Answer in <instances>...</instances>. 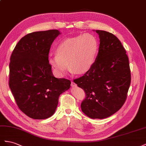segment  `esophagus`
<instances>
[{"label":"esophagus","instance_id":"34e87169","mask_svg":"<svg viewBox=\"0 0 146 146\" xmlns=\"http://www.w3.org/2000/svg\"><path fill=\"white\" fill-rule=\"evenodd\" d=\"M71 85H72V87H76V86H77V84H76V83H74V82H72V84H71Z\"/></svg>","mask_w":146,"mask_h":146}]
</instances>
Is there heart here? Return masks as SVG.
<instances>
[{"instance_id":"obj_1","label":"heart","mask_w":146,"mask_h":146,"mask_svg":"<svg viewBox=\"0 0 146 146\" xmlns=\"http://www.w3.org/2000/svg\"><path fill=\"white\" fill-rule=\"evenodd\" d=\"M98 49L96 37L84 34L61 41L55 49L56 56L50 55L48 61L59 76H64L68 68L71 73L83 74L93 66Z\"/></svg>"}]
</instances>
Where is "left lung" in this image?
<instances>
[{"instance_id": "1", "label": "left lung", "mask_w": 146, "mask_h": 146, "mask_svg": "<svg viewBox=\"0 0 146 146\" xmlns=\"http://www.w3.org/2000/svg\"><path fill=\"white\" fill-rule=\"evenodd\" d=\"M99 35L98 53L93 66L74 80L84 90L82 111L92 119L110 117L122 108L131 82L128 57L121 42L111 33L96 31Z\"/></svg>"}]
</instances>
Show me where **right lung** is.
<instances>
[{
  "mask_svg": "<svg viewBox=\"0 0 146 146\" xmlns=\"http://www.w3.org/2000/svg\"><path fill=\"white\" fill-rule=\"evenodd\" d=\"M59 34L56 29L28 34L10 57L9 87L20 110L32 119L51 117L60 95L70 87V80L54 76L48 61L50 48Z\"/></svg>",
  "mask_w": 146,
  "mask_h": 146,
  "instance_id": "add662e5",
  "label": "right lung"
}]
</instances>
